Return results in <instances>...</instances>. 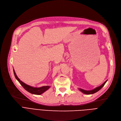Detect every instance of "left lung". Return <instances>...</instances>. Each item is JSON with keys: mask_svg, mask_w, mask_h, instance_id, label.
Here are the masks:
<instances>
[{"mask_svg": "<svg viewBox=\"0 0 121 121\" xmlns=\"http://www.w3.org/2000/svg\"><path fill=\"white\" fill-rule=\"evenodd\" d=\"M107 80H106L104 83L101 84L100 86H99V87H97V88L94 89L92 90H89V91H87V90H83L82 89H81V88H79L78 89L80 91H81V92L83 93V94H87V95H90V94H94L95 93L97 92L98 91H99V90H100L101 88H102L103 87V86L104 85V84H105L106 82H107Z\"/></svg>", "mask_w": 121, "mask_h": 121, "instance_id": "8db88e82", "label": "left lung"}]
</instances>
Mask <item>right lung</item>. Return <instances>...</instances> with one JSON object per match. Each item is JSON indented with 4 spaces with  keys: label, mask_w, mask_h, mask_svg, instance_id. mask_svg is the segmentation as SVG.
I'll return each instance as SVG.
<instances>
[{
    "label": "right lung",
    "mask_w": 121,
    "mask_h": 121,
    "mask_svg": "<svg viewBox=\"0 0 121 121\" xmlns=\"http://www.w3.org/2000/svg\"><path fill=\"white\" fill-rule=\"evenodd\" d=\"M13 71H14L15 77L17 79V80L19 82H20V83L21 84V85L25 89V90L31 94H35V95H41L42 94H43V93H44V92L48 90L50 88L49 86H42L41 87L37 88V87H32L27 84H26L18 78V77H17V75H16V73L15 72L14 69H13Z\"/></svg>",
    "instance_id": "add662e5"
}]
</instances>
